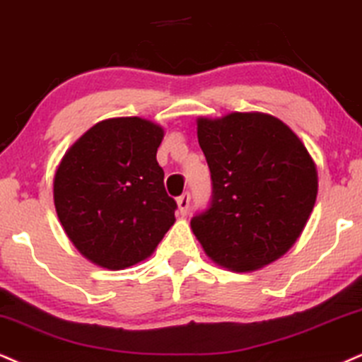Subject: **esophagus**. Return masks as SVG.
Here are the masks:
<instances>
[{"label": "esophagus", "instance_id": "obj_1", "mask_svg": "<svg viewBox=\"0 0 362 362\" xmlns=\"http://www.w3.org/2000/svg\"><path fill=\"white\" fill-rule=\"evenodd\" d=\"M188 208H189V193H185L177 198V209H180V215H186V213H188Z\"/></svg>", "mask_w": 362, "mask_h": 362}]
</instances>
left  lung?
<instances>
[{"mask_svg": "<svg viewBox=\"0 0 362 362\" xmlns=\"http://www.w3.org/2000/svg\"><path fill=\"white\" fill-rule=\"evenodd\" d=\"M196 124L213 199L191 220V230L218 265L262 269L285 255L305 228L317 198L314 159L297 134L270 114L231 112Z\"/></svg>", "mask_w": 362, "mask_h": 362, "instance_id": "8db88e82", "label": "left lung"}]
</instances>
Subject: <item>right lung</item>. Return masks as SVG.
I'll return each mask as SVG.
<instances>
[{
    "label": "right lung",
    "mask_w": 362,
    "mask_h": 362,
    "mask_svg": "<svg viewBox=\"0 0 362 362\" xmlns=\"http://www.w3.org/2000/svg\"><path fill=\"white\" fill-rule=\"evenodd\" d=\"M164 129L142 117L97 122L70 146L53 177L58 220L75 248L107 270L153 255L176 221L156 153Z\"/></svg>",
    "instance_id": "1"
}]
</instances>
